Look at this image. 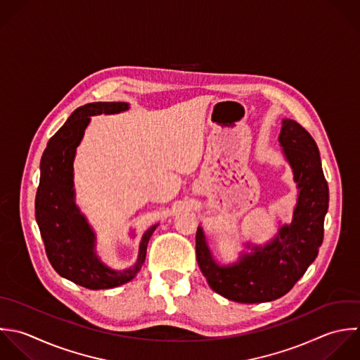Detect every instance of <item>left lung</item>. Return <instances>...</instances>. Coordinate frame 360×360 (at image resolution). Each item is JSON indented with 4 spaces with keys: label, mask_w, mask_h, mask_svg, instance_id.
<instances>
[{
    "label": "left lung",
    "mask_w": 360,
    "mask_h": 360,
    "mask_svg": "<svg viewBox=\"0 0 360 360\" xmlns=\"http://www.w3.org/2000/svg\"><path fill=\"white\" fill-rule=\"evenodd\" d=\"M282 154L297 185L293 219L282 224L275 238L264 245L245 243L237 261L220 264L199 226L196 259L209 286L237 303H265L285 296L319 255L324 238V219L330 193L319 147L296 120L282 119Z\"/></svg>",
    "instance_id": "left-lung-1"
}]
</instances>
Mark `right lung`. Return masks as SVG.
Masks as SVG:
<instances>
[{
	"instance_id": "add662e5",
	"label": "right lung",
	"mask_w": 360,
	"mask_h": 360,
	"mask_svg": "<svg viewBox=\"0 0 360 360\" xmlns=\"http://www.w3.org/2000/svg\"><path fill=\"white\" fill-rule=\"evenodd\" d=\"M127 109L126 102H92L77 108L49 140L40 160L34 214L47 258L60 276L91 290L113 289L130 282L141 269L150 237L158 227L154 224L143 234L133 266L113 269L98 257L96 234L75 205L74 158L91 116Z\"/></svg>"
}]
</instances>
